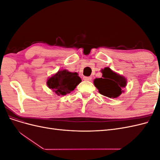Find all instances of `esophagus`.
Segmentation results:
<instances>
[{
    "mask_svg": "<svg viewBox=\"0 0 160 160\" xmlns=\"http://www.w3.org/2000/svg\"><path fill=\"white\" fill-rule=\"evenodd\" d=\"M91 77H83V79L85 81H91Z\"/></svg>",
    "mask_w": 160,
    "mask_h": 160,
    "instance_id": "esophagus-1",
    "label": "esophagus"
}]
</instances>
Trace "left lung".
I'll return each instance as SVG.
<instances>
[{
    "label": "left lung",
    "instance_id": "8db88e82",
    "mask_svg": "<svg viewBox=\"0 0 160 160\" xmlns=\"http://www.w3.org/2000/svg\"><path fill=\"white\" fill-rule=\"evenodd\" d=\"M103 78H96L94 85L99 93L109 98H117L123 93V89L127 85V79L122 75L105 67L101 70Z\"/></svg>",
    "mask_w": 160,
    "mask_h": 160
}]
</instances>
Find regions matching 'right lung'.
I'll use <instances>...</instances> for the list:
<instances>
[{
  "instance_id": "add662e5",
  "label": "right lung",
  "mask_w": 160,
  "mask_h": 160,
  "mask_svg": "<svg viewBox=\"0 0 160 160\" xmlns=\"http://www.w3.org/2000/svg\"><path fill=\"white\" fill-rule=\"evenodd\" d=\"M81 82L77 72L61 69L47 79V85L57 95H65L73 91Z\"/></svg>"
}]
</instances>
